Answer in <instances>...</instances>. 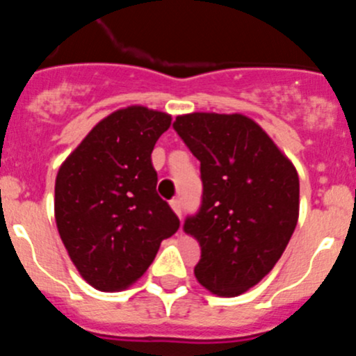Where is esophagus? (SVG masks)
<instances>
[{
	"mask_svg": "<svg viewBox=\"0 0 356 356\" xmlns=\"http://www.w3.org/2000/svg\"><path fill=\"white\" fill-rule=\"evenodd\" d=\"M169 205H171V209L175 210L176 216L181 217V201L180 200H172L171 203H169Z\"/></svg>",
	"mask_w": 356,
	"mask_h": 356,
	"instance_id": "obj_1",
	"label": "esophagus"
}]
</instances>
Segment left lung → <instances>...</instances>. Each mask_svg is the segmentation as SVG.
<instances>
[{"instance_id":"left-lung-1","label":"left lung","mask_w":356,"mask_h":356,"mask_svg":"<svg viewBox=\"0 0 356 356\" xmlns=\"http://www.w3.org/2000/svg\"><path fill=\"white\" fill-rule=\"evenodd\" d=\"M172 128L201 163V207L184 222L201 248L194 275L213 294H242L269 275L294 234L298 172L246 115L194 112Z\"/></svg>"}]
</instances>
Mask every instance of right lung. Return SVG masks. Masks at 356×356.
<instances>
[{
    "instance_id": "add662e5",
    "label": "right lung",
    "mask_w": 356,
    "mask_h": 356,
    "mask_svg": "<svg viewBox=\"0 0 356 356\" xmlns=\"http://www.w3.org/2000/svg\"><path fill=\"white\" fill-rule=\"evenodd\" d=\"M171 115L128 106L99 121L58 169L55 219L87 284L122 291L146 273L160 242L180 228L156 194L151 151Z\"/></svg>"
}]
</instances>
